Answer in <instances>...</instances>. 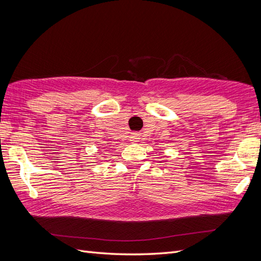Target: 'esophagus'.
<instances>
[{
  "label": "esophagus",
  "mask_w": 261,
  "mask_h": 261,
  "mask_svg": "<svg viewBox=\"0 0 261 261\" xmlns=\"http://www.w3.org/2000/svg\"><path fill=\"white\" fill-rule=\"evenodd\" d=\"M130 138H132V140H133V141H137V139H138V135H137V134H134V135H133Z\"/></svg>",
  "instance_id": "1"
}]
</instances>
